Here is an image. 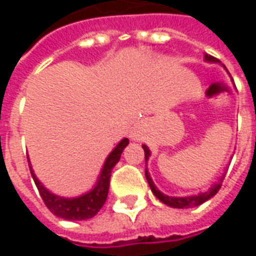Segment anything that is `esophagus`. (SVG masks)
<instances>
[{
    "instance_id": "obj_1",
    "label": "esophagus",
    "mask_w": 256,
    "mask_h": 256,
    "mask_svg": "<svg viewBox=\"0 0 256 256\" xmlns=\"http://www.w3.org/2000/svg\"><path fill=\"white\" fill-rule=\"evenodd\" d=\"M128 137L133 141H140L141 140V137H142V128H141L140 123H134L133 128H130V132H128Z\"/></svg>"
}]
</instances>
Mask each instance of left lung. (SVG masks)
<instances>
[{"label": "left lung", "instance_id": "1", "mask_svg": "<svg viewBox=\"0 0 256 256\" xmlns=\"http://www.w3.org/2000/svg\"><path fill=\"white\" fill-rule=\"evenodd\" d=\"M204 62H207V63H220L218 58H212V56H210V54H204ZM142 150H144L145 152V162H148L150 156V148L144 144L142 145ZM145 177H146V181L150 184L152 193L160 200L162 203L166 204L168 207H172V208H192V207H198L200 204H203L204 202H207V200H210L212 196L216 194V192L220 190V185H222V181H224L225 174H222V177L220 178V181L215 182L214 185H211V188H210L208 190H204V192H200L198 193V194H190V196H181V198H180V196H168L166 193L160 192V190L158 189V186L154 184V181H152L150 172H148V168H145Z\"/></svg>", "mask_w": 256, "mask_h": 256}]
</instances>
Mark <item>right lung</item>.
I'll list each match as a JSON object with an SVG mask.
<instances>
[{
    "instance_id": "right-lung-1",
    "label": "right lung",
    "mask_w": 256,
    "mask_h": 256,
    "mask_svg": "<svg viewBox=\"0 0 256 256\" xmlns=\"http://www.w3.org/2000/svg\"><path fill=\"white\" fill-rule=\"evenodd\" d=\"M128 138H123L118 142L116 146L111 150V154L106 156L104 166H102L100 174L97 177L94 186L86 193H84V194L76 196V198L58 196V194H54L49 189L45 188L44 184L36 178V172L32 170L30 160H28L32 180H34L42 200H44V203L46 204L49 211L56 216H58V218H63V220H84L93 218L106 203L112 168L119 162L123 150L128 146Z\"/></svg>"
}]
</instances>
